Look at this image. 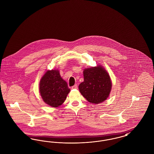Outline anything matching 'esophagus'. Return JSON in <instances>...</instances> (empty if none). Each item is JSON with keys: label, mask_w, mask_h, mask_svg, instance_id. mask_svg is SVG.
Listing matches in <instances>:
<instances>
[{"label": "esophagus", "mask_w": 154, "mask_h": 154, "mask_svg": "<svg viewBox=\"0 0 154 154\" xmlns=\"http://www.w3.org/2000/svg\"><path fill=\"white\" fill-rule=\"evenodd\" d=\"M72 89H77L78 88V87H77V84H75L74 86H73L72 87Z\"/></svg>", "instance_id": "34e87169"}]
</instances>
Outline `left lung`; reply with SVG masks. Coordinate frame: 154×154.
Segmentation results:
<instances>
[{"label": "left lung", "instance_id": "8db88e82", "mask_svg": "<svg viewBox=\"0 0 154 154\" xmlns=\"http://www.w3.org/2000/svg\"><path fill=\"white\" fill-rule=\"evenodd\" d=\"M84 81L79 86L81 95L89 102L99 104L106 100L110 95L112 82L110 75L100 65L85 69Z\"/></svg>", "mask_w": 154, "mask_h": 154}]
</instances>
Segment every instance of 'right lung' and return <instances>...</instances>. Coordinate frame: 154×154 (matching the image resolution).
<instances>
[{
  "mask_svg": "<svg viewBox=\"0 0 154 154\" xmlns=\"http://www.w3.org/2000/svg\"><path fill=\"white\" fill-rule=\"evenodd\" d=\"M39 91L44 102L52 107H58L65 102L70 89L58 70H52L47 71L41 79Z\"/></svg>",
  "mask_w": 154,
  "mask_h": 154,
  "instance_id": "1",
  "label": "right lung"
}]
</instances>
